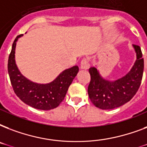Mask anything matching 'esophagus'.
I'll return each instance as SVG.
<instances>
[{
    "label": "esophagus",
    "instance_id": "obj_1",
    "mask_svg": "<svg viewBox=\"0 0 147 147\" xmlns=\"http://www.w3.org/2000/svg\"><path fill=\"white\" fill-rule=\"evenodd\" d=\"M80 69H84V70H86L89 68V63L88 62V60L86 59H83L82 61H81L80 63Z\"/></svg>",
    "mask_w": 147,
    "mask_h": 147
}]
</instances>
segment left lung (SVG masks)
<instances>
[{
  "mask_svg": "<svg viewBox=\"0 0 147 147\" xmlns=\"http://www.w3.org/2000/svg\"><path fill=\"white\" fill-rule=\"evenodd\" d=\"M137 59L130 70L117 80L108 81L100 76L96 67L90 68L91 76L88 93L92 104L102 110L121 107L132 99L139 89L144 73V62L141 49L133 45Z\"/></svg>",
  "mask_w": 147,
  "mask_h": 147,
  "instance_id": "obj_1",
  "label": "left lung"
}]
</instances>
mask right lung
Instances as JSON below:
<instances>
[{
  "instance_id": "right-lung-1",
  "label": "right lung",
  "mask_w": 147,
  "mask_h": 147,
  "mask_svg": "<svg viewBox=\"0 0 147 147\" xmlns=\"http://www.w3.org/2000/svg\"><path fill=\"white\" fill-rule=\"evenodd\" d=\"M23 34L17 36L13 42L8 59V74L15 94L20 100L36 109L49 111L57 107L64 100L69 85L78 72L77 65L67 69L47 84H38L29 80L20 71L15 61L17 41Z\"/></svg>"
}]
</instances>
